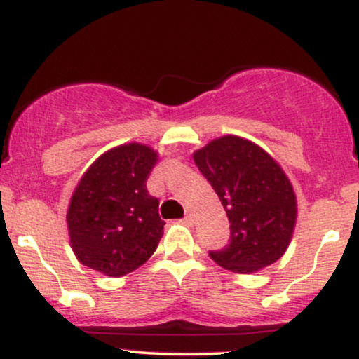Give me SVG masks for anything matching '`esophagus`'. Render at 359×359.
I'll use <instances>...</instances> for the list:
<instances>
[{"mask_svg": "<svg viewBox=\"0 0 359 359\" xmlns=\"http://www.w3.org/2000/svg\"><path fill=\"white\" fill-rule=\"evenodd\" d=\"M184 222H185V224H192V222H194V217H192V214H187V216L184 217Z\"/></svg>", "mask_w": 359, "mask_h": 359, "instance_id": "34e87169", "label": "esophagus"}]
</instances>
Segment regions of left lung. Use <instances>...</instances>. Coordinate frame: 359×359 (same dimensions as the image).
<instances>
[{"label": "left lung", "mask_w": 359, "mask_h": 359, "mask_svg": "<svg viewBox=\"0 0 359 359\" xmlns=\"http://www.w3.org/2000/svg\"><path fill=\"white\" fill-rule=\"evenodd\" d=\"M194 162L231 222L229 243L209 257L236 273H253L277 262L294 233L297 203L275 160L251 142L228 135L197 150Z\"/></svg>", "instance_id": "left-lung-1"}]
</instances>
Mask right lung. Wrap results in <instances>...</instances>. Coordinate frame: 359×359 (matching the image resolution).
I'll list each match as a JSON object with an SVG mask.
<instances>
[{
	"instance_id": "right-lung-1",
	"label": "right lung",
	"mask_w": 359,
	"mask_h": 359,
	"mask_svg": "<svg viewBox=\"0 0 359 359\" xmlns=\"http://www.w3.org/2000/svg\"><path fill=\"white\" fill-rule=\"evenodd\" d=\"M155 162L150 147L128 143L106 151L82 177L67 211L71 245L82 265L121 277L154 255L165 224L158 199L147 191Z\"/></svg>"
}]
</instances>
